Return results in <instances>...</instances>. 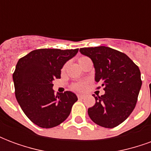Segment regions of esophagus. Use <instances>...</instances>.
I'll list each match as a JSON object with an SVG mask.
<instances>
[{"label":"esophagus","instance_id":"34e87169","mask_svg":"<svg viewBox=\"0 0 151 151\" xmlns=\"http://www.w3.org/2000/svg\"><path fill=\"white\" fill-rule=\"evenodd\" d=\"M78 98L80 99H82L84 98V95H78Z\"/></svg>","mask_w":151,"mask_h":151}]
</instances>
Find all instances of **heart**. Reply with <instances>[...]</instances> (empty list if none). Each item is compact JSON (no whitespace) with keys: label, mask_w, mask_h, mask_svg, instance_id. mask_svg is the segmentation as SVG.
Instances as JSON below:
<instances>
[{"label":"heart","mask_w":151,"mask_h":151,"mask_svg":"<svg viewBox=\"0 0 151 151\" xmlns=\"http://www.w3.org/2000/svg\"><path fill=\"white\" fill-rule=\"evenodd\" d=\"M86 57H81V58H79V61L80 60H82V59H84ZM86 87V86L85 83H83V82H79V83H77V84H74L73 86V89H74L76 91H84Z\"/></svg>","instance_id":"heart-1"}]
</instances>
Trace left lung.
Segmentation results:
<instances>
[{"mask_svg": "<svg viewBox=\"0 0 151 151\" xmlns=\"http://www.w3.org/2000/svg\"><path fill=\"white\" fill-rule=\"evenodd\" d=\"M91 59L96 82L102 83L104 95L95 96V104L88 108L93 122L114 128L124 122L135 108L142 86L139 68L124 53L105 46L80 48Z\"/></svg>", "mask_w": 151, "mask_h": 151, "instance_id": "1", "label": "left lung"}]
</instances>
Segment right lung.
Here are the masks:
<instances>
[{
    "instance_id": "1",
    "label": "right lung",
    "mask_w": 151,
    "mask_h": 151,
    "mask_svg": "<svg viewBox=\"0 0 151 151\" xmlns=\"http://www.w3.org/2000/svg\"><path fill=\"white\" fill-rule=\"evenodd\" d=\"M78 49L32 51L19 59L13 74L15 96L22 110L41 128H53L67 119L78 100L71 91L55 94L52 82L60 78L61 69Z\"/></svg>"
}]
</instances>
